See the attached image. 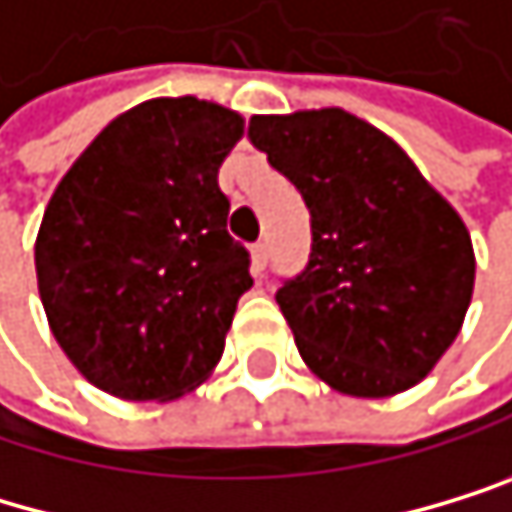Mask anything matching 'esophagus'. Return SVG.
Instances as JSON below:
<instances>
[{"label": "esophagus", "mask_w": 512, "mask_h": 512, "mask_svg": "<svg viewBox=\"0 0 512 512\" xmlns=\"http://www.w3.org/2000/svg\"><path fill=\"white\" fill-rule=\"evenodd\" d=\"M267 258H270V245H267V239H261V242H254L251 245V267H254V273H264V267H267Z\"/></svg>", "instance_id": "1"}]
</instances>
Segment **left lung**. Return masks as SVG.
Instances as JSON below:
<instances>
[{"label":"left lung","mask_w":512,"mask_h":512,"mask_svg":"<svg viewBox=\"0 0 512 512\" xmlns=\"http://www.w3.org/2000/svg\"><path fill=\"white\" fill-rule=\"evenodd\" d=\"M248 138L311 213L308 267L277 292L305 365L346 396L415 387L472 302L466 223L400 144L346 109L254 116Z\"/></svg>","instance_id":"obj_1"}]
</instances>
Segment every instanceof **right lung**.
Wrapping results in <instances>:
<instances>
[{"label": "right lung", "mask_w": 512, "mask_h": 512, "mask_svg": "<svg viewBox=\"0 0 512 512\" xmlns=\"http://www.w3.org/2000/svg\"><path fill=\"white\" fill-rule=\"evenodd\" d=\"M242 131L239 112L198 97L138 103L87 144L46 204L34 264L49 330L119 400H179L220 362L254 283L217 182Z\"/></svg>", "instance_id": "1"}]
</instances>
